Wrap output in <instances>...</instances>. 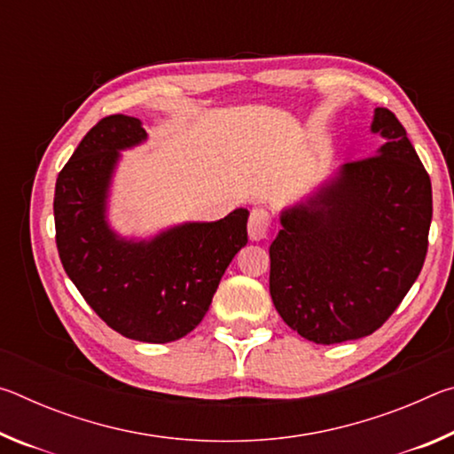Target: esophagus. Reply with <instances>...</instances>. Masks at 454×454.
<instances>
[{
  "label": "esophagus",
  "instance_id": "34e87169",
  "mask_svg": "<svg viewBox=\"0 0 454 454\" xmlns=\"http://www.w3.org/2000/svg\"><path fill=\"white\" fill-rule=\"evenodd\" d=\"M270 224H272V216L270 212L264 208H254L250 212L248 218V236L250 240H264L270 232Z\"/></svg>",
  "mask_w": 454,
  "mask_h": 454
}]
</instances>
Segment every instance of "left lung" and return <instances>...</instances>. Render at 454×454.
Here are the masks:
<instances>
[{
  "mask_svg": "<svg viewBox=\"0 0 454 454\" xmlns=\"http://www.w3.org/2000/svg\"><path fill=\"white\" fill-rule=\"evenodd\" d=\"M384 144L342 166L309 202L282 212L270 244V296L286 325L317 344L379 330L419 278L433 188L406 129L376 107Z\"/></svg>",
  "mask_w": 454,
  "mask_h": 454,
  "instance_id": "1",
  "label": "left lung"
}]
</instances>
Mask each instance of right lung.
Here are the masks:
<instances>
[{
  "label": "right lung",
  "instance_id": "right-lung-1",
  "mask_svg": "<svg viewBox=\"0 0 454 454\" xmlns=\"http://www.w3.org/2000/svg\"><path fill=\"white\" fill-rule=\"evenodd\" d=\"M142 140L140 120L124 114L102 118L83 136L56 182V244L66 274L107 326L164 344L192 333L208 312L222 274L248 242V210L172 228L152 242L120 240L104 216L107 186L118 150Z\"/></svg>",
  "mask_w": 454,
  "mask_h": 454
}]
</instances>
